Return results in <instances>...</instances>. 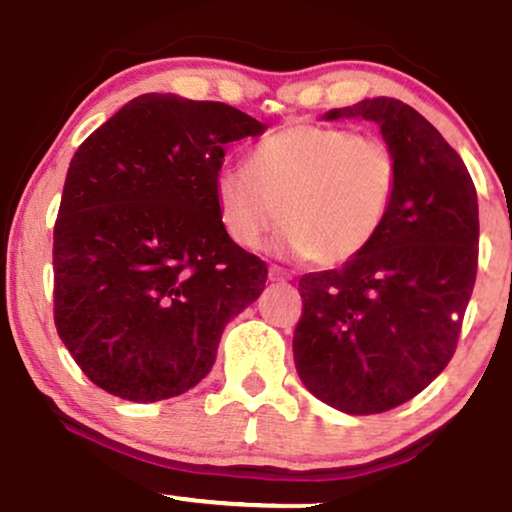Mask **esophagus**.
Wrapping results in <instances>:
<instances>
[{"mask_svg": "<svg viewBox=\"0 0 512 512\" xmlns=\"http://www.w3.org/2000/svg\"><path fill=\"white\" fill-rule=\"evenodd\" d=\"M268 275H270V280H273V282H287V280H292V275L287 273V270H282L280 266H270V268H268Z\"/></svg>", "mask_w": 512, "mask_h": 512, "instance_id": "esophagus-1", "label": "esophagus"}]
</instances>
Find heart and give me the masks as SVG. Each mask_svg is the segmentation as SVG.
<instances>
[{
	"instance_id": "heart-1",
	"label": "heart",
	"mask_w": 512,
	"mask_h": 512,
	"mask_svg": "<svg viewBox=\"0 0 512 512\" xmlns=\"http://www.w3.org/2000/svg\"><path fill=\"white\" fill-rule=\"evenodd\" d=\"M398 182V155L381 136L297 122L256 143L246 170H220L215 203L225 232L244 249H256L280 218L287 251L338 266L374 242Z\"/></svg>"
}]
</instances>
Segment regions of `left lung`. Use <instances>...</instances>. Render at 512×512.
<instances>
[{"instance_id": "8db88e82", "label": "left lung", "mask_w": 512, "mask_h": 512, "mask_svg": "<svg viewBox=\"0 0 512 512\" xmlns=\"http://www.w3.org/2000/svg\"><path fill=\"white\" fill-rule=\"evenodd\" d=\"M340 117L381 126L400 182L362 254L299 280L294 364L326 405L378 414L422 393L453 359L477 280V189L446 138L405 102L374 98L328 112Z\"/></svg>"}]
</instances>
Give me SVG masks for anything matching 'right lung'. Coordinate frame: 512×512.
I'll list each match as a JSON object with an SVG mask.
<instances>
[{"label":"right lung","mask_w":512,"mask_h":512,"mask_svg":"<svg viewBox=\"0 0 512 512\" xmlns=\"http://www.w3.org/2000/svg\"><path fill=\"white\" fill-rule=\"evenodd\" d=\"M263 129L225 102L146 93L78 146L54 220V326L98 388L186 393L263 292L266 261L232 242L215 203L225 148Z\"/></svg>","instance_id":"1"}]
</instances>
